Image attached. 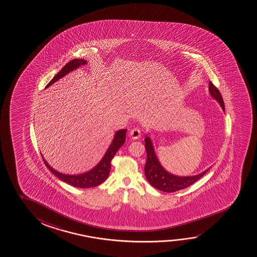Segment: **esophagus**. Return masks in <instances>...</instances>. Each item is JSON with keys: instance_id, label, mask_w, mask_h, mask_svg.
I'll list each match as a JSON object with an SVG mask.
<instances>
[{"instance_id": "1", "label": "esophagus", "mask_w": 257, "mask_h": 257, "mask_svg": "<svg viewBox=\"0 0 257 257\" xmlns=\"http://www.w3.org/2000/svg\"><path fill=\"white\" fill-rule=\"evenodd\" d=\"M141 136V132L139 128H134L133 130H131L130 137L133 140H138Z\"/></svg>"}]
</instances>
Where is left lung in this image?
Returning <instances> with one entry per match:
<instances>
[{
	"mask_svg": "<svg viewBox=\"0 0 257 257\" xmlns=\"http://www.w3.org/2000/svg\"><path fill=\"white\" fill-rule=\"evenodd\" d=\"M209 90L211 96L218 101L222 109L225 111V104H224L221 94L211 81L209 82ZM145 148L148 155L147 162L145 166V175L148 179V183L161 191L170 193V192H176L178 190L186 189L187 187L190 186L191 184L196 183L197 180L200 179L209 169L204 170V172L200 173L197 176H175L166 171L165 169H163V167L161 165L157 156L155 155L151 139L148 136L145 139Z\"/></svg>",
	"mask_w": 257,
	"mask_h": 257,
	"instance_id": "obj_1",
	"label": "left lung"
}]
</instances>
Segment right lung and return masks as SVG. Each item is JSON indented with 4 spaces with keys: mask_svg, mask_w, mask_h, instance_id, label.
Instances as JSON below:
<instances>
[{
    "mask_svg": "<svg viewBox=\"0 0 257 257\" xmlns=\"http://www.w3.org/2000/svg\"><path fill=\"white\" fill-rule=\"evenodd\" d=\"M88 63L85 60L82 59H74L71 60L68 63L64 66L63 68L58 73V74L52 79L48 84L46 85V88L53 84L55 81L60 80V78L64 77L66 74L70 73L74 69H77L78 67L84 66ZM125 134L126 129L119 130L116 132L114 139H113L111 144L106 151L105 155L102 157L101 162H99L97 165L95 166L94 169L89 170L88 172L80 174V175H65L62 173L58 172L57 170L53 169L51 166L46 162L42 155L43 161L45 162V165L48 168L50 171L53 173L54 176H56L59 179L63 181L65 183L70 184L72 186L77 187V188H92V187L98 186L99 184L103 183L107 177L109 176L110 167H111V160L114 155H116V152L123 146L125 141Z\"/></svg>",
    "mask_w": 257,
    "mask_h": 257,
    "instance_id": "add662e5",
    "label": "right lung"
}]
</instances>
